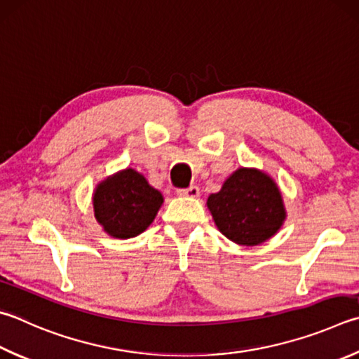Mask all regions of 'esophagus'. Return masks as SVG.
I'll list each match as a JSON object with an SVG mask.
<instances>
[{
    "label": "esophagus",
    "instance_id": "1",
    "mask_svg": "<svg viewBox=\"0 0 359 359\" xmlns=\"http://www.w3.org/2000/svg\"><path fill=\"white\" fill-rule=\"evenodd\" d=\"M179 196H184V198H198L199 196V188L198 187H188V188H180L177 190Z\"/></svg>",
    "mask_w": 359,
    "mask_h": 359
}]
</instances>
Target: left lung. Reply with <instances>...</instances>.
Returning a JSON list of instances; mask_svg holds the SVG:
<instances>
[{"label": "left lung", "mask_w": 359, "mask_h": 359, "mask_svg": "<svg viewBox=\"0 0 359 359\" xmlns=\"http://www.w3.org/2000/svg\"><path fill=\"white\" fill-rule=\"evenodd\" d=\"M207 207L219 232L243 246L264 243L285 218L276 184L257 169H237L218 193L208 196Z\"/></svg>", "instance_id": "obj_1"}]
</instances>
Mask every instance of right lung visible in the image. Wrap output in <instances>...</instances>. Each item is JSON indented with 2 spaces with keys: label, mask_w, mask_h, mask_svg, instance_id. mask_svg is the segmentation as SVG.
<instances>
[{
  "label": "right lung",
  "mask_w": 359,
  "mask_h": 359,
  "mask_svg": "<svg viewBox=\"0 0 359 359\" xmlns=\"http://www.w3.org/2000/svg\"><path fill=\"white\" fill-rule=\"evenodd\" d=\"M163 204L161 193L147 184L144 175L126 169L95 188V218L116 238H130L144 232Z\"/></svg>",
  "instance_id": "obj_1"
}]
</instances>
